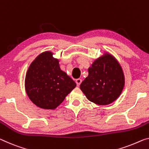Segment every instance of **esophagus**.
Here are the masks:
<instances>
[{
    "instance_id": "34e87169",
    "label": "esophagus",
    "mask_w": 149,
    "mask_h": 149,
    "mask_svg": "<svg viewBox=\"0 0 149 149\" xmlns=\"http://www.w3.org/2000/svg\"><path fill=\"white\" fill-rule=\"evenodd\" d=\"M75 82H76L77 86H79L80 84H81V82H82V80L80 79H78L76 80V81H75Z\"/></svg>"
}]
</instances>
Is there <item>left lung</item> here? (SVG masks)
Masks as SVG:
<instances>
[{
	"instance_id": "1",
	"label": "left lung",
	"mask_w": 149,
	"mask_h": 149,
	"mask_svg": "<svg viewBox=\"0 0 149 149\" xmlns=\"http://www.w3.org/2000/svg\"><path fill=\"white\" fill-rule=\"evenodd\" d=\"M125 84L123 70L113 54L104 51L88 68V76L80 88L91 102L108 105L117 99Z\"/></svg>"
}]
</instances>
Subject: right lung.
<instances>
[{
  "label": "right lung",
  "mask_w": 149,
  "mask_h": 149,
  "mask_svg": "<svg viewBox=\"0 0 149 149\" xmlns=\"http://www.w3.org/2000/svg\"><path fill=\"white\" fill-rule=\"evenodd\" d=\"M53 52L45 51L32 62L26 73L25 91L39 108L55 109L76 87L77 84L60 68Z\"/></svg>",
  "instance_id": "add662e5"
}]
</instances>
